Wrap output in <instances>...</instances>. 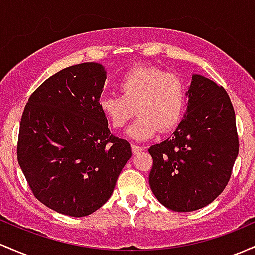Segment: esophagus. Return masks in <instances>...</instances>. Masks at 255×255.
<instances>
[{"instance_id":"1","label":"esophagus","mask_w":255,"mask_h":255,"mask_svg":"<svg viewBox=\"0 0 255 255\" xmlns=\"http://www.w3.org/2000/svg\"><path fill=\"white\" fill-rule=\"evenodd\" d=\"M143 150H144V148L141 147V145H135V144H132V153L135 154V155H137V154H139V153H141V151H143Z\"/></svg>"}]
</instances>
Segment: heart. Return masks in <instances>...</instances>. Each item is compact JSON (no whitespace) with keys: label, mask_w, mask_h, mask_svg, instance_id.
Masks as SVG:
<instances>
[{"label":"heart","mask_w":255,"mask_h":255,"mask_svg":"<svg viewBox=\"0 0 255 255\" xmlns=\"http://www.w3.org/2000/svg\"><path fill=\"white\" fill-rule=\"evenodd\" d=\"M120 96L100 99V110L116 130L127 127L135 113L139 114L128 128V136L144 141L158 132H168L181 122L185 106V85L174 73H165L153 66L132 68L119 79ZM136 111H134V108Z\"/></svg>","instance_id":"heart-1"}]
</instances>
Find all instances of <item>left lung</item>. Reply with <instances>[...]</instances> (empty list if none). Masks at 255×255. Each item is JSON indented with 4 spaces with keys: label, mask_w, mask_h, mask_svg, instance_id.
<instances>
[{
    "label": "left lung",
    "mask_w": 255,
    "mask_h": 255,
    "mask_svg": "<svg viewBox=\"0 0 255 255\" xmlns=\"http://www.w3.org/2000/svg\"><path fill=\"white\" fill-rule=\"evenodd\" d=\"M187 96V113L172 136L148 149L150 189L174 212L200 210L219 196L239 154L235 111L224 88L193 74Z\"/></svg>",
    "instance_id": "8db88e82"
}]
</instances>
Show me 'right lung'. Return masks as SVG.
I'll list each match as a JSON object with an SVG mask.
<instances>
[{
	"mask_svg": "<svg viewBox=\"0 0 255 255\" xmlns=\"http://www.w3.org/2000/svg\"><path fill=\"white\" fill-rule=\"evenodd\" d=\"M105 81L96 62L66 67L31 94L21 116L22 173L37 200L66 216H89L105 205L132 156L100 110Z\"/></svg>",
	"mask_w": 255,
	"mask_h": 255,
	"instance_id": "add662e5",
	"label": "right lung"
}]
</instances>
